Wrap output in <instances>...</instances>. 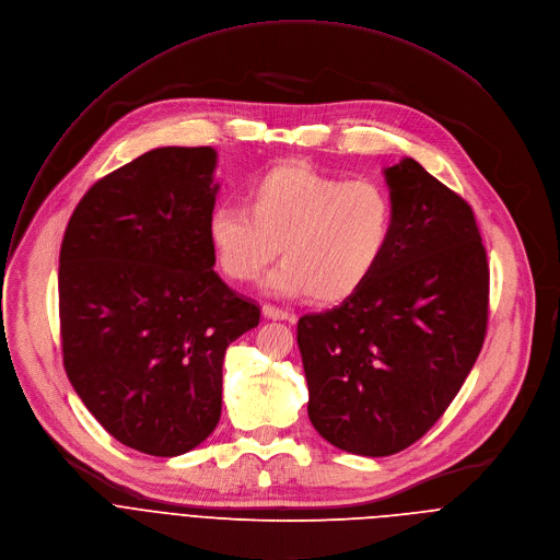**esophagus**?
I'll use <instances>...</instances> for the list:
<instances>
[{"instance_id":"esophagus-1","label":"esophagus","mask_w":560,"mask_h":560,"mask_svg":"<svg viewBox=\"0 0 560 560\" xmlns=\"http://www.w3.org/2000/svg\"><path fill=\"white\" fill-rule=\"evenodd\" d=\"M262 316H265V318H269V320H289V323H293V320H295L291 314H287V312H284V308L273 306V304H265V306H262Z\"/></svg>"}]
</instances>
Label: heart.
Segmentation results:
<instances>
[{
  "instance_id": "obj_1",
  "label": "heart",
  "mask_w": 560,
  "mask_h": 560,
  "mask_svg": "<svg viewBox=\"0 0 560 560\" xmlns=\"http://www.w3.org/2000/svg\"><path fill=\"white\" fill-rule=\"evenodd\" d=\"M394 231V205L378 182L345 179L302 162L269 168L246 186V207L220 205L207 237L222 273L252 282L284 260L265 287L273 295L336 304L378 269Z\"/></svg>"
}]
</instances>
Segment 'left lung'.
Here are the masks:
<instances>
[{"instance_id":"left-lung-1","label":"left lung","mask_w":560,"mask_h":560,"mask_svg":"<svg viewBox=\"0 0 560 560\" xmlns=\"http://www.w3.org/2000/svg\"><path fill=\"white\" fill-rule=\"evenodd\" d=\"M394 231L351 298L298 320L308 420L334 447L392 456L460 392L487 329L489 269L469 205L413 158L383 168Z\"/></svg>"}]
</instances>
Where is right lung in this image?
Masks as SVG:
<instances>
[{
	"label": "right lung",
	"instance_id": "right-lung-1",
	"mask_svg": "<svg viewBox=\"0 0 560 560\" xmlns=\"http://www.w3.org/2000/svg\"><path fill=\"white\" fill-rule=\"evenodd\" d=\"M211 147H162L93 184L59 252L67 376L115 441L149 456L196 450L222 413L226 347L260 306L213 271Z\"/></svg>",
	"mask_w": 560,
	"mask_h": 560
}]
</instances>
